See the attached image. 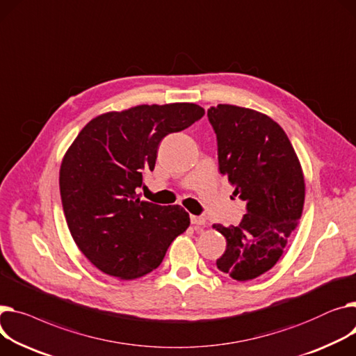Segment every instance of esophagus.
Here are the masks:
<instances>
[{
    "instance_id": "1",
    "label": "esophagus",
    "mask_w": 356,
    "mask_h": 356,
    "mask_svg": "<svg viewBox=\"0 0 356 356\" xmlns=\"http://www.w3.org/2000/svg\"><path fill=\"white\" fill-rule=\"evenodd\" d=\"M191 222H192V225L196 226V227H200V226H204V225H206V220H204V218H202V216H191Z\"/></svg>"
}]
</instances>
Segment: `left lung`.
Instances as JSON below:
<instances>
[{
  "label": "left lung",
  "instance_id": "left-lung-1",
  "mask_svg": "<svg viewBox=\"0 0 356 356\" xmlns=\"http://www.w3.org/2000/svg\"><path fill=\"white\" fill-rule=\"evenodd\" d=\"M218 136L219 170L246 202L238 226L213 225L226 239L220 272L246 282L270 270L288 248L305 203V179L283 129L264 113L233 104L207 110Z\"/></svg>",
  "mask_w": 356,
  "mask_h": 356
}]
</instances>
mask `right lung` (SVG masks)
Returning a JSON list of instances; mask_svg holds the SVG:
<instances>
[{
    "label": "right lung",
    "mask_w": 356,
    "mask_h": 356,
    "mask_svg": "<svg viewBox=\"0 0 356 356\" xmlns=\"http://www.w3.org/2000/svg\"><path fill=\"white\" fill-rule=\"evenodd\" d=\"M204 115L193 103L141 104L94 117L65 152L60 193L71 236L90 262L120 280L159 268L191 225L179 204L140 200L143 170H153L163 137Z\"/></svg>",
    "instance_id": "right-lung-1"
}]
</instances>
